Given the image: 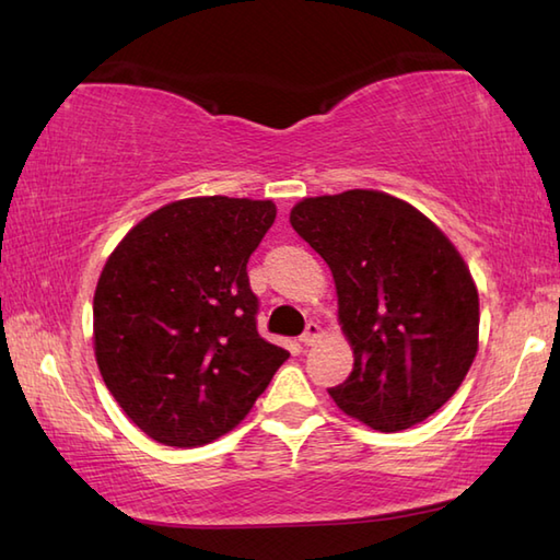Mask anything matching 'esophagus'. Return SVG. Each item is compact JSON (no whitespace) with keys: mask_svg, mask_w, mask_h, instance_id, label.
<instances>
[{"mask_svg":"<svg viewBox=\"0 0 560 560\" xmlns=\"http://www.w3.org/2000/svg\"><path fill=\"white\" fill-rule=\"evenodd\" d=\"M319 337H323V327H319L317 323H307L301 341L305 343V347H313V343H315Z\"/></svg>","mask_w":560,"mask_h":560,"instance_id":"34e87169","label":"esophagus"}]
</instances>
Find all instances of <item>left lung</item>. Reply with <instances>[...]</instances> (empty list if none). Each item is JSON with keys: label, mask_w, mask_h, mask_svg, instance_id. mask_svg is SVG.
Masks as SVG:
<instances>
[{"label": "left lung", "mask_w": 560, "mask_h": 560, "mask_svg": "<svg viewBox=\"0 0 560 560\" xmlns=\"http://www.w3.org/2000/svg\"><path fill=\"white\" fill-rule=\"evenodd\" d=\"M291 225L327 261L353 371L329 389L337 407L395 433L455 395L479 351V293L438 225L377 189L307 197Z\"/></svg>", "instance_id": "8db88e82"}]
</instances>
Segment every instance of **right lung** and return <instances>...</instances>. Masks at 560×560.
<instances>
[{"label": "right lung", "instance_id": "1", "mask_svg": "<svg viewBox=\"0 0 560 560\" xmlns=\"http://www.w3.org/2000/svg\"><path fill=\"white\" fill-rule=\"evenodd\" d=\"M271 199L171 201L129 231L93 295V349L115 401L156 443L199 447L233 431L289 351L257 335L247 259Z\"/></svg>", "mask_w": 560, "mask_h": 560}]
</instances>
